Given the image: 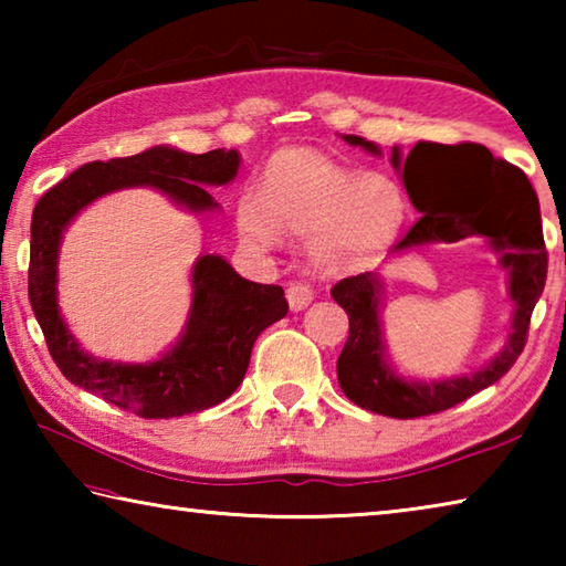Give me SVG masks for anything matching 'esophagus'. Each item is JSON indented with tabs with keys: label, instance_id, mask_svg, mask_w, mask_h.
<instances>
[{
	"label": "esophagus",
	"instance_id": "34e87169",
	"mask_svg": "<svg viewBox=\"0 0 566 566\" xmlns=\"http://www.w3.org/2000/svg\"><path fill=\"white\" fill-rule=\"evenodd\" d=\"M312 300H314V292L306 284L292 282L290 286H286V302H290L294 312H300V310H304V306H310Z\"/></svg>",
	"mask_w": 566,
	"mask_h": 566
}]
</instances>
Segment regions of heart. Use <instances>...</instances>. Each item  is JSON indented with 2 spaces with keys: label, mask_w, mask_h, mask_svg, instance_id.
Wrapping results in <instances>:
<instances>
[{
  "label": "heart",
  "mask_w": 566,
  "mask_h": 566,
  "mask_svg": "<svg viewBox=\"0 0 566 566\" xmlns=\"http://www.w3.org/2000/svg\"><path fill=\"white\" fill-rule=\"evenodd\" d=\"M407 209L395 179L367 177L314 149H282L264 169L260 197L239 202L237 229L254 247H272L280 229L312 234L314 260L344 272L385 254L405 227Z\"/></svg>",
  "instance_id": "b5f03b06"
}]
</instances>
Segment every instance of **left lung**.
Listing matches in <instances>:
<instances>
[{
    "instance_id": "8db88e82",
    "label": "left lung",
    "mask_w": 566,
    "mask_h": 566,
    "mask_svg": "<svg viewBox=\"0 0 566 566\" xmlns=\"http://www.w3.org/2000/svg\"><path fill=\"white\" fill-rule=\"evenodd\" d=\"M344 142L379 155L375 142L347 134ZM395 167L421 217L395 244V252L429 242H459L484 234L502 252L514 302L512 334L500 357L469 377L407 381L387 367L379 327V290L375 272L347 276L332 286V296L349 317V337L337 359L339 387L354 405L395 419L437 415L502 379L520 359L534 304L547 282V249L542 239L539 199L520 167L494 157L474 142L437 145L417 142L407 157L391 149Z\"/></svg>"
}]
</instances>
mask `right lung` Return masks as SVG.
<instances>
[{"instance_id": "add662e5", "label": "right lung", "mask_w": 566, "mask_h": 566, "mask_svg": "<svg viewBox=\"0 0 566 566\" xmlns=\"http://www.w3.org/2000/svg\"><path fill=\"white\" fill-rule=\"evenodd\" d=\"M237 169L234 149L187 155L171 147H151L134 157L90 161L36 202L30 302L54 364L72 385L145 419L195 415L232 397L242 385L256 337L280 322L290 304L282 286L249 282L222 256L205 254L197 260L185 334L157 361L122 364L90 357L66 329L56 304L62 232L94 199L124 187H155L189 212H209L217 202L205 187L227 185L237 177Z\"/></svg>"}]
</instances>
